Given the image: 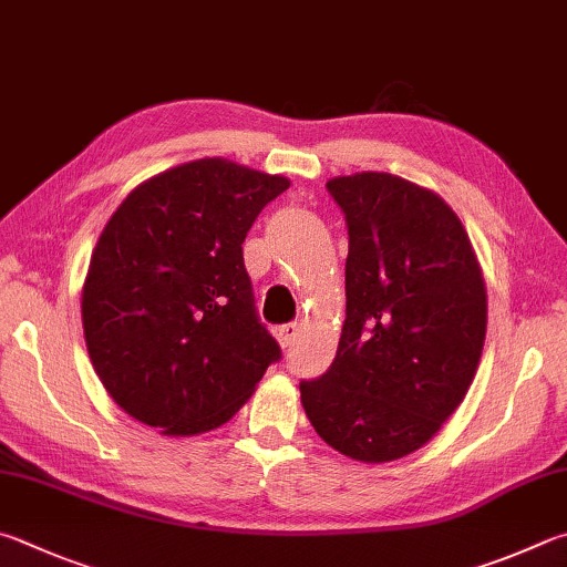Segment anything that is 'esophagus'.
Returning <instances> with one entry per match:
<instances>
[{
  "instance_id": "1",
  "label": "esophagus",
  "mask_w": 567,
  "mask_h": 567,
  "mask_svg": "<svg viewBox=\"0 0 567 567\" xmlns=\"http://www.w3.org/2000/svg\"><path fill=\"white\" fill-rule=\"evenodd\" d=\"M300 332H302V327L297 324V322H290V324H282V327H277L275 329V337H277V342H280L282 347H290L297 337H300Z\"/></svg>"
}]
</instances>
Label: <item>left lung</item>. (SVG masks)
Segmentation results:
<instances>
[{"label":"left lung","instance_id":"obj_1","mask_svg":"<svg viewBox=\"0 0 567 567\" xmlns=\"http://www.w3.org/2000/svg\"><path fill=\"white\" fill-rule=\"evenodd\" d=\"M347 218V319L337 357L300 384L305 414L339 454L386 463L439 434L486 342V282L439 193L391 173L327 181Z\"/></svg>","mask_w":567,"mask_h":567}]
</instances>
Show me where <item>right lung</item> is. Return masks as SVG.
Here are the masks:
<instances>
[{"instance_id": "obj_1", "label": "right lung", "mask_w": 567, "mask_h": 567, "mask_svg": "<svg viewBox=\"0 0 567 567\" xmlns=\"http://www.w3.org/2000/svg\"><path fill=\"white\" fill-rule=\"evenodd\" d=\"M285 176L200 158L136 185L111 215L81 290L86 349L111 399L166 436L223 426L280 344L255 312L245 235Z\"/></svg>"}]
</instances>
